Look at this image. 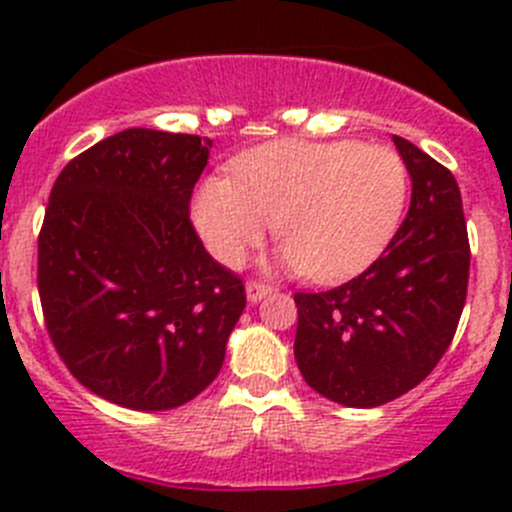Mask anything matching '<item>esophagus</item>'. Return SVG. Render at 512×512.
Returning <instances> with one entry per match:
<instances>
[{"label": "esophagus", "instance_id": "34e87169", "mask_svg": "<svg viewBox=\"0 0 512 512\" xmlns=\"http://www.w3.org/2000/svg\"><path fill=\"white\" fill-rule=\"evenodd\" d=\"M247 299H250L252 304L255 302H260L262 297H265V294H270L272 292V287L270 285H265V282H257V280H250L247 282Z\"/></svg>", "mask_w": 512, "mask_h": 512}]
</instances>
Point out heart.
I'll use <instances>...</instances> for the list:
<instances>
[{
  "mask_svg": "<svg viewBox=\"0 0 512 512\" xmlns=\"http://www.w3.org/2000/svg\"><path fill=\"white\" fill-rule=\"evenodd\" d=\"M399 153L356 141H275L232 160V180L198 185L190 220L215 260L237 265L277 223L282 260L337 282L381 255L406 208Z\"/></svg>",
  "mask_w": 512,
  "mask_h": 512,
  "instance_id": "heart-1",
  "label": "heart"
}]
</instances>
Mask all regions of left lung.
I'll use <instances>...</instances> for the list:
<instances>
[{
  "label": "left lung",
  "instance_id": "8db88e82",
  "mask_svg": "<svg viewBox=\"0 0 512 512\" xmlns=\"http://www.w3.org/2000/svg\"><path fill=\"white\" fill-rule=\"evenodd\" d=\"M411 205L384 255L327 292H297L294 359L324 399L374 409L421 384L456 334L468 292L461 190L448 168L394 136Z\"/></svg>",
  "mask_w": 512,
  "mask_h": 512
}]
</instances>
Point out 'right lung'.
Masks as SVG:
<instances>
[{"label":"right lung","instance_id":"obj_1","mask_svg":"<svg viewBox=\"0 0 512 512\" xmlns=\"http://www.w3.org/2000/svg\"><path fill=\"white\" fill-rule=\"evenodd\" d=\"M213 141L126 128L66 163L39 232V297L64 364L89 391L168 411L208 389L245 285L208 255L190 195Z\"/></svg>","mask_w":512,"mask_h":512}]
</instances>
